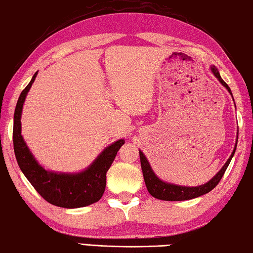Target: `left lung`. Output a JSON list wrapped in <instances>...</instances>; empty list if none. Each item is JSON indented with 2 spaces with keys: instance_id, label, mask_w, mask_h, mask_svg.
<instances>
[{
  "instance_id": "left-lung-1",
  "label": "left lung",
  "mask_w": 253,
  "mask_h": 253,
  "mask_svg": "<svg viewBox=\"0 0 253 253\" xmlns=\"http://www.w3.org/2000/svg\"><path fill=\"white\" fill-rule=\"evenodd\" d=\"M211 72H213L214 75L218 79V81L222 83L223 85L226 87L227 91L231 93V89L228 87L227 84L223 81V79L220 78L217 69H216V67H211ZM236 144H238V142H236ZM236 144H235L233 152H232V154L230 156V159H228L227 162L224 164V167L219 170L218 173L216 174L213 179L210 180L207 183L203 184V186H198V187H182V186H177V184L163 182L162 180H160L158 177H156L153 170H152L150 163L147 162L145 155H144L142 152L139 151V159H141L143 177H144V181H145L148 192H150V194L153 196L154 198H158L161 200H168V202L188 200V199H192V198H197V197H199V196L207 194V192L213 190L214 188L217 186L218 182L220 181V179H222V177L224 175V173H225L228 164H230L231 160H232V158H233V155L235 153Z\"/></svg>"
}]
</instances>
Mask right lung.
Returning <instances> with one entry per match:
<instances>
[{
  "label": "right lung",
  "instance_id": "obj_1",
  "mask_svg": "<svg viewBox=\"0 0 253 253\" xmlns=\"http://www.w3.org/2000/svg\"><path fill=\"white\" fill-rule=\"evenodd\" d=\"M37 72L18 99L13 122V147L20 169L37 190L51 205L64 208H79L97 203L106 189V174L125 141L111 144L85 171L75 174L55 173L40 167L34 159L21 136V111L26 95L30 90Z\"/></svg>",
  "mask_w": 253,
  "mask_h": 253
}]
</instances>
